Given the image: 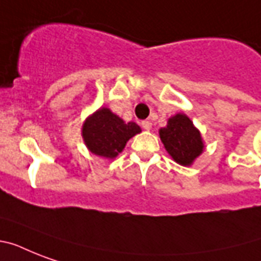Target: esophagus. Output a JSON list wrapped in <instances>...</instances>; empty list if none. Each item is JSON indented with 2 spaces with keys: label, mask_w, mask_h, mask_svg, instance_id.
<instances>
[{
  "label": "esophagus",
  "mask_w": 261,
  "mask_h": 261,
  "mask_svg": "<svg viewBox=\"0 0 261 261\" xmlns=\"http://www.w3.org/2000/svg\"><path fill=\"white\" fill-rule=\"evenodd\" d=\"M141 126H142V128H145V130H150L151 122L150 120H143V122L141 123Z\"/></svg>",
  "instance_id": "34e87169"
}]
</instances>
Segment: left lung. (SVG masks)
I'll list each match as a JSON object with an SVG mask.
<instances>
[{
    "instance_id": "8db88e82",
    "label": "left lung",
    "mask_w": 261,
    "mask_h": 261,
    "mask_svg": "<svg viewBox=\"0 0 261 261\" xmlns=\"http://www.w3.org/2000/svg\"><path fill=\"white\" fill-rule=\"evenodd\" d=\"M160 138L172 159L180 165H191L203 151L200 133L194 127L188 116L174 115L168 120V126L160 130Z\"/></svg>"
}]
</instances>
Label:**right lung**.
Segmentation results:
<instances>
[{"mask_svg": "<svg viewBox=\"0 0 261 261\" xmlns=\"http://www.w3.org/2000/svg\"><path fill=\"white\" fill-rule=\"evenodd\" d=\"M141 133L134 122L124 123L108 108L96 111L83 126V137L93 154L114 159L124 149L127 141Z\"/></svg>", "mask_w": 261, "mask_h": 261, "instance_id": "1", "label": "right lung"}]
</instances>
